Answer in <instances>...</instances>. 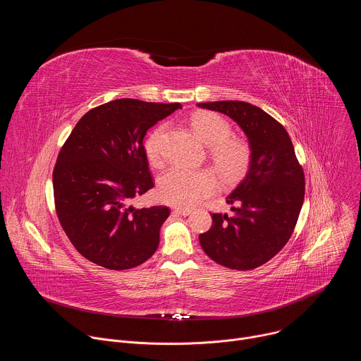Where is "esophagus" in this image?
I'll return each mask as SVG.
<instances>
[{
    "label": "esophagus",
    "mask_w": 361,
    "mask_h": 361,
    "mask_svg": "<svg viewBox=\"0 0 361 361\" xmlns=\"http://www.w3.org/2000/svg\"><path fill=\"white\" fill-rule=\"evenodd\" d=\"M176 214H180V216H188L191 213V209H185V207H176L173 210Z\"/></svg>",
    "instance_id": "34e87169"
}]
</instances>
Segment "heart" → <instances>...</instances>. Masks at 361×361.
<instances>
[{
    "label": "heart",
    "instance_id": "heart-1",
    "mask_svg": "<svg viewBox=\"0 0 361 361\" xmlns=\"http://www.w3.org/2000/svg\"><path fill=\"white\" fill-rule=\"evenodd\" d=\"M191 128L195 135L209 145L212 161L226 183L240 180L251 163L250 145L237 137H231V127L226 118L216 113L201 111L191 116ZM164 127L154 130L145 141L147 157L152 164L160 161V148ZM216 177L209 169H184L174 166L159 180L157 194L160 200L173 205L190 207L216 188Z\"/></svg>",
    "mask_w": 361,
    "mask_h": 361
}]
</instances>
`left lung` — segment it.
Segmentation results:
<instances>
[{
    "instance_id": "8db88e82",
    "label": "left lung",
    "mask_w": 361,
    "mask_h": 361,
    "mask_svg": "<svg viewBox=\"0 0 361 361\" xmlns=\"http://www.w3.org/2000/svg\"><path fill=\"white\" fill-rule=\"evenodd\" d=\"M197 106L234 120L251 148L247 174L227 197L233 216L214 213L212 228L198 237L200 244L224 267L240 271L260 267L286 245L302 207L304 173L293 142L277 120L250 102Z\"/></svg>"
}]
</instances>
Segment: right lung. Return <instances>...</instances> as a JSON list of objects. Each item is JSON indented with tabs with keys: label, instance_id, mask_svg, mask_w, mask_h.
I'll list each match as a JSON object with an SVG mask.
<instances>
[{
	"label": "right lung",
	"instance_id": "right-lung-1",
	"mask_svg": "<svg viewBox=\"0 0 361 361\" xmlns=\"http://www.w3.org/2000/svg\"><path fill=\"white\" fill-rule=\"evenodd\" d=\"M178 109L180 102L114 99L90 110L71 131L53 173L54 200L67 237L87 260L127 270L156 252L169 207L135 209L130 201L154 187L145 133Z\"/></svg>",
	"mask_w": 361,
	"mask_h": 361
}]
</instances>
